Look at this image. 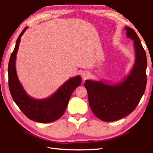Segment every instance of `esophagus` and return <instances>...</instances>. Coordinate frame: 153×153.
<instances>
[{"instance_id": "34e87169", "label": "esophagus", "mask_w": 153, "mask_h": 153, "mask_svg": "<svg viewBox=\"0 0 153 153\" xmlns=\"http://www.w3.org/2000/svg\"><path fill=\"white\" fill-rule=\"evenodd\" d=\"M88 77V74L87 72L84 71V72H83V73L82 74V78L84 79H86Z\"/></svg>"}]
</instances>
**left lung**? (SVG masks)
I'll list each match as a JSON object with an SVG mask.
<instances>
[{"label":"left lung","instance_id":"8db88e82","mask_svg":"<svg viewBox=\"0 0 153 153\" xmlns=\"http://www.w3.org/2000/svg\"><path fill=\"white\" fill-rule=\"evenodd\" d=\"M125 29L127 37L134 41L135 51V62L128 76L121 82L114 84L107 81H85L90 108L98 119L104 121L119 120L131 113L138 105L146 88V53L135 31L127 26Z\"/></svg>","mask_w":153,"mask_h":153}]
</instances>
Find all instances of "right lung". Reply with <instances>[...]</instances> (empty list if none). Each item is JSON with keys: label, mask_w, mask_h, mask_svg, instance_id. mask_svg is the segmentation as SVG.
Returning a JSON list of instances; mask_svg holds the SVG:
<instances>
[{"label": "right lung", "mask_w": 153, "mask_h": 153, "mask_svg": "<svg viewBox=\"0 0 153 153\" xmlns=\"http://www.w3.org/2000/svg\"><path fill=\"white\" fill-rule=\"evenodd\" d=\"M28 28L25 27L18 37L8 66L9 87L14 102L30 120L40 123H51L60 118L65 111L74 90L82 83L81 76L69 79L54 93L44 99H35L27 94L18 79L15 61L21 37Z\"/></svg>", "instance_id": "right-lung-1"}]
</instances>
